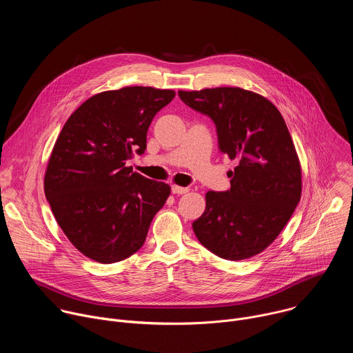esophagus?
I'll return each instance as SVG.
<instances>
[{"label": "esophagus", "instance_id": "34e87169", "mask_svg": "<svg viewBox=\"0 0 353 353\" xmlns=\"http://www.w3.org/2000/svg\"><path fill=\"white\" fill-rule=\"evenodd\" d=\"M187 191H188V187H180V185H176V184L172 185V192L173 194H185Z\"/></svg>", "mask_w": 353, "mask_h": 353}]
</instances>
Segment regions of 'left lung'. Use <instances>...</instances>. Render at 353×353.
<instances>
[{"mask_svg": "<svg viewBox=\"0 0 353 353\" xmlns=\"http://www.w3.org/2000/svg\"><path fill=\"white\" fill-rule=\"evenodd\" d=\"M179 96L215 123L219 150L237 161L228 173L230 190L207 192L192 230L221 259L253 257L278 237L300 201L301 169L285 120L268 99L241 88Z\"/></svg>", "mask_w": 353, "mask_h": 353, "instance_id": "8db88e82", "label": "left lung"}]
</instances>
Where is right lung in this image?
<instances>
[{
  "mask_svg": "<svg viewBox=\"0 0 353 353\" xmlns=\"http://www.w3.org/2000/svg\"><path fill=\"white\" fill-rule=\"evenodd\" d=\"M174 96L150 86L102 92L64 124L44 192L57 223L88 259L113 264L132 256L165 205L170 185L135 173L127 162L145 152L150 123Z\"/></svg>",
  "mask_w": 353,
  "mask_h": 353,
  "instance_id": "right-lung-1",
  "label": "right lung"
}]
</instances>
